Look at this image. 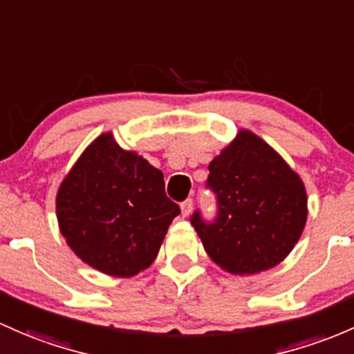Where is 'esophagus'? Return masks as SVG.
Masks as SVG:
<instances>
[{
  "label": "esophagus",
  "instance_id": "obj_1",
  "mask_svg": "<svg viewBox=\"0 0 354 354\" xmlns=\"http://www.w3.org/2000/svg\"><path fill=\"white\" fill-rule=\"evenodd\" d=\"M192 212H193V200L192 198H188V200H185L183 203H181V215L188 216Z\"/></svg>",
  "mask_w": 354,
  "mask_h": 354
}]
</instances>
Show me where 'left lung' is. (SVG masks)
Listing matches in <instances>:
<instances>
[{
    "label": "left lung",
    "mask_w": 354,
    "mask_h": 354,
    "mask_svg": "<svg viewBox=\"0 0 354 354\" xmlns=\"http://www.w3.org/2000/svg\"><path fill=\"white\" fill-rule=\"evenodd\" d=\"M207 186L216 193L218 216L192 225L209 259L225 272L252 275L269 270L292 252L308 220V193L286 159L248 129L208 166Z\"/></svg>",
    "instance_id": "8db88e82"
}]
</instances>
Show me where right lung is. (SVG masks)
Here are the masks:
<instances>
[{"label":"right lung","instance_id":"1","mask_svg":"<svg viewBox=\"0 0 354 354\" xmlns=\"http://www.w3.org/2000/svg\"><path fill=\"white\" fill-rule=\"evenodd\" d=\"M60 234L73 254L112 277H133L156 259L180 207L162 173L112 133L91 142L57 192Z\"/></svg>","mask_w":354,"mask_h":354}]
</instances>
